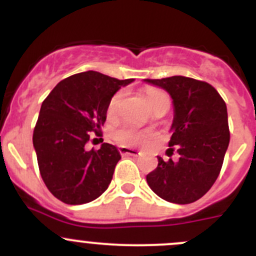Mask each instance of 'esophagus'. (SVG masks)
Wrapping results in <instances>:
<instances>
[{
    "label": "esophagus",
    "mask_w": 256,
    "mask_h": 256,
    "mask_svg": "<svg viewBox=\"0 0 256 256\" xmlns=\"http://www.w3.org/2000/svg\"><path fill=\"white\" fill-rule=\"evenodd\" d=\"M118 152H120L121 154H130V156H134V157H138L140 156V152L136 151V150H132V148H128V147H118Z\"/></svg>",
    "instance_id": "1"
}]
</instances>
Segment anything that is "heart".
<instances>
[{"label": "heart", "mask_w": 256, "mask_h": 256, "mask_svg": "<svg viewBox=\"0 0 256 256\" xmlns=\"http://www.w3.org/2000/svg\"><path fill=\"white\" fill-rule=\"evenodd\" d=\"M124 96V92H115L112 98L110 99L109 105H108V114L109 115H115L118 112V105H120L121 99ZM146 98L147 102L152 106V109L156 110L164 104H170V98L162 90L156 89V88H147L146 89ZM154 136L152 131L150 130H138V128H134L131 125L121 126V128H116L112 132V138L121 146L126 147H136V146H142L146 144L150 138Z\"/></svg>", "instance_id": "heart-1"}]
</instances>
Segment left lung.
I'll return each mask as SVG.
<instances>
[{"mask_svg": "<svg viewBox=\"0 0 256 256\" xmlns=\"http://www.w3.org/2000/svg\"><path fill=\"white\" fill-rule=\"evenodd\" d=\"M170 92L174 106L168 154L146 176L150 188L162 200L188 204L202 198L220 174L230 132L226 105L208 82L182 76L144 79Z\"/></svg>", "mask_w": 256, "mask_h": 256, "instance_id": "obj_1", "label": "left lung"}]
</instances>
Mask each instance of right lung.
I'll return each instance as SVG.
<instances>
[{
    "mask_svg": "<svg viewBox=\"0 0 256 256\" xmlns=\"http://www.w3.org/2000/svg\"><path fill=\"white\" fill-rule=\"evenodd\" d=\"M132 80L84 72L59 82L42 102L33 146L43 182L63 203H89L109 187L120 152L106 142L90 151L85 144L90 132L100 136L112 95Z\"/></svg>",
    "mask_w": 256,
    "mask_h": 256,
    "instance_id": "1",
    "label": "right lung"
}]
</instances>
